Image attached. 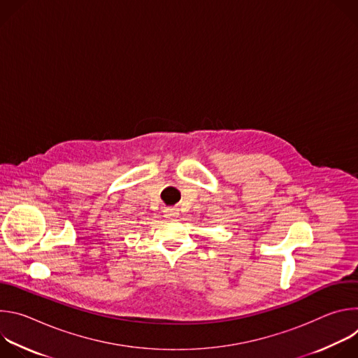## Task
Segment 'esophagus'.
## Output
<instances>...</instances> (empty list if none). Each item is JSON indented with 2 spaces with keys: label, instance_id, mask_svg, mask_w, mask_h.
<instances>
[{
  "label": "esophagus",
  "instance_id": "esophagus-1",
  "mask_svg": "<svg viewBox=\"0 0 358 358\" xmlns=\"http://www.w3.org/2000/svg\"><path fill=\"white\" fill-rule=\"evenodd\" d=\"M164 215H166L167 218H170V220H174V218L178 217V210L174 208V207H169V208L164 210Z\"/></svg>",
  "mask_w": 358,
  "mask_h": 358
}]
</instances>
